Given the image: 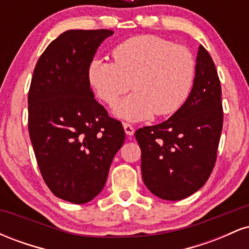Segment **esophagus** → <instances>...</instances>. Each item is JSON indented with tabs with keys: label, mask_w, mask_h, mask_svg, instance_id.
<instances>
[{
	"label": "esophagus",
	"mask_w": 249,
	"mask_h": 249,
	"mask_svg": "<svg viewBox=\"0 0 249 249\" xmlns=\"http://www.w3.org/2000/svg\"><path fill=\"white\" fill-rule=\"evenodd\" d=\"M123 127H124L125 133H126L127 136H133V133H134V128H133L132 125L127 124V123H123Z\"/></svg>",
	"instance_id": "1"
}]
</instances>
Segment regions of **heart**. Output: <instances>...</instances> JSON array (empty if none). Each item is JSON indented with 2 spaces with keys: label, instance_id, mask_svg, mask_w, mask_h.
<instances>
[{
  "label": "heart",
  "instance_id": "1",
  "mask_svg": "<svg viewBox=\"0 0 249 249\" xmlns=\"http://www.w3.org/2000/svg\"><path fill=\"white\" fill-rule=\"evenodd\" d=\"M115 62L96 58L91 61L88 78L91 88L107 104L113 105L118 118L144 121L156 115L177 112L192 90L196 59L187 48L153 35L128 38L112 50Z\"/></svg>",
  "mask_w": 249,
  "mask_h": 249
}]
</instances>
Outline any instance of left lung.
<instances>
[{
    "mask_svg": "<svg viewBox=\"0 0 249 249\" xmlns=\"http://www.w3.org/2000/svg\"><path fill=\"white\" fill-rule=\"evenodd\" d=\"M190 96L167 121L136 131L142 176L154 196L181 200L211 176L222 130L221 87L212 57L202 45L196 59Z\"/></svg>",
    "mask_w": 249,
    "mask_h": 249,
    "instance_id": "obj_1",
    "label": "left lung"
}]
</instances>
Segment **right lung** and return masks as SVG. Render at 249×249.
I'll return each instance as SVG.
<instances>
[{
	"mask_svg": "<svg viewBox=\"0 0 249 249\" xmlns=\"http://www.w3.org/2000/svg\"><path fill=\"white\" fill-rule=\"evenodd\" d=\"M111 30H68L48 45L31 79L29 134L43 179L56 196L85 204L102 192L124 144L122 123L93 98L88 69Z\"/></svg>",
	"mask_w": 249,
	"mask_h": 249,
	"instance_id": "obj_1",
	"label": "right lung"
}]
</instances>
